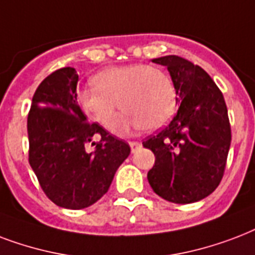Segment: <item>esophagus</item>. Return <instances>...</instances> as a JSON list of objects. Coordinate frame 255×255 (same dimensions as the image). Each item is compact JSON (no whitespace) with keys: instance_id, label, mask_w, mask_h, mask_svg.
Segmentation results:
<instances>
[{"instance_id":"esophagus-1","label":"esophagus","mask_w":255,"mask_h":255,"mask_svg":"<svg viewBox=\"0 0 255 255\" xmlns=\"http://www.w3.org/2000/svg\"><path fill=\"white\" fill-rule=\"evenodd\" d=\"M129 145H130V147H131V151L134 153V151H137V150L141 147V142H139V141H130Z\"/></svg>"}]
</instances>
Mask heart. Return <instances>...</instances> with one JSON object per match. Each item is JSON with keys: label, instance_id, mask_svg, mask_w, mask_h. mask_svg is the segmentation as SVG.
Here are the masks:
<instances>
[{"label": "heart", "instance_id": "obj_1", "mask_svg": "<svg viewBox=\"0 0 255 255\" xmlns=\"http://www.w3.org/2000/svg\"><path fill=\"white\" fill-rule=\"evenodd\" d=\"M93 82L94 86L77 93V101L90 117L108 129L121 106L126 112L116 126L117 131L130 128L158 129L170 120L177 108L173 81L154 66L135 64L108 68L97 73Z\"/></svg>", "mask_w": 255, "mask_h": 255}]
</instances>
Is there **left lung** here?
Returning a JSON list of instances; mask_svg holds the SVG:
<instances>
[{
  "label": "left lung",
  "mask_w": 255,
  "mask_h": 255,
  "mask_svg": "<svg viewBox=\"0 0 255 255\" xmlns=\"http://www.w3.org/2000/svg\"><path fill=\"white\" fill-rule=\"evenodd\" d=\"M153 62L170 73L179 108L169 125L142 142L155 155L147 179L169 202H197L216 190L226 167L232 129L224 94L201 66L182 57Z\"/></svg>",
  "instance_id": "left-lung-1"
}]
</instances>
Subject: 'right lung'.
Segmentation results:
<instances>
[{"label":"right lung","instance_id":"right-lung-1","mask_svg":"<svg viewBox=\"0 0 255 255\" xmlns=\"http://www.w3.org/2000/svg\"><path fill=\"white\" fill-rule=\"evenodd\" d=\"M76 69L53 72L35 90L27 114L29 163L39 186L57 206L85 209L109 190L130 146L100 124L88 122L77 104ZM93 135L101 139L84 150Z\"/></svg>","mask_w":255,"mask_h":255}]
</instances>
